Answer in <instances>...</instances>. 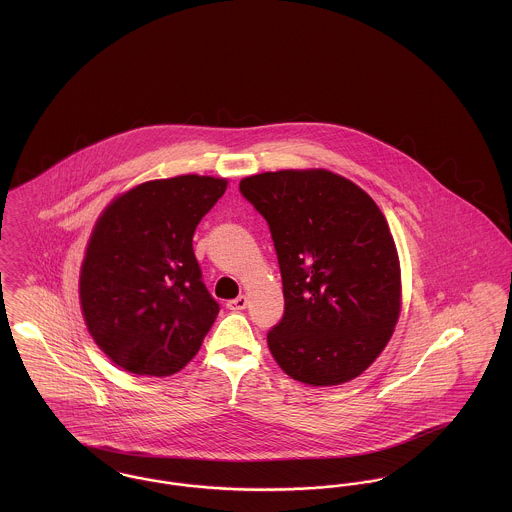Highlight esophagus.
Listing matches in <instances>:
<instances>
[{
  "instance_id": "1",
  "label": "esophagus",
  "mask_w": 512,
  "mask_h": 512,
  "mask_svg": "<svg viewBox=\"0 0 512 512\" xmlns=\"http://www.w3.org/2000/svg\"><path fill=\"white\" fill-rule=\"evenodd\" d=\"M226 307L230 309V311H242L247 307V297L245 295H238L236 299H230L228 303H226Z\"/></svg>"
}]
</instances>
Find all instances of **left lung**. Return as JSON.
<instances>
[{
    "label": "left lung",
    "mask_w": 512,
    "mask_h": 512,
    "mask_svg": "<svg viewBox=\"0 0 512 512\" xmlns=\"http://www.w3.org/2000/svg\"><path fill=\"white\" fill-rule=\"evenodd\" d=\"M265 217L278 255L284 317L268 349L293 380L338 386L390 341L401 311V270L386 217L340 174L263 172L240 182Z\"/></svg>",
    "instance_id": "left-lung-1"
}]
</instances>
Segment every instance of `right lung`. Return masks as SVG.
<instances>
[{"label": "right lung", "mask_w": 512, "mask_h": 512, "mask_svg": "<svg viewBox=\"0 0 512 512\" xmlns=\"http://www.w3.org/2000/svg\"><path fill=\"white\" fill-rule=\"evenodd\" d=\"M226 184L197 174L151 180L101 213L80 268V305L115 365L171 376L199 351L220 307L201 280L192 240Z\"/></svg>", "instance_id": "right-lung-1"}]
</instances>
